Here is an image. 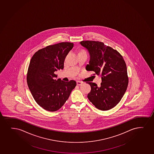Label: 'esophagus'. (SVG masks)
Returning a JSON list of instances; mask_svg holds the SVG:
<instances>
[{
  "label": "esophagus",
  "mask_w": 154,
  "mask_h": 154,
  "mask_svg": "<svg viewBox=\"0 0 154 154\" xmlns=\"http://www.w3.org/2000/svg\"><path fill=\"white\" fill-rule=\"evenodd\" d=\"M82 84V82H77V85H81Z\"/></svg>",
  "instance_id": "esophagus-1"
}]
</instances>
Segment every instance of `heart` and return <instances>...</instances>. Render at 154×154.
<instances>
[{"mask_svg": "<svg viewBox=\"0 0 154 154\" xmlns=\"http://www.w3.org/2000/svg\"><path fill=\"white\" fill-rule=\"evenodd\" d=\"M87 54V52L85 49L82 48H79L77 51V54L80 55V54Z\"/></svg>", "mask_w": 154, "mask_h": 154, "instance_id": "b5f03b06", "label": "heart"}]
</instances>
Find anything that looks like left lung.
I'll list each match as a JSON object with an SVG mask.
<instances>
[{"mask_svg": "<svg viewBox=\"0 0 154 154\" xmlns=\"http://www.w3.org/2000/svg\"><path fill=\"white\" fill-rule=\"evenodd\" d=\"M80 43L88 49L90 56L86 70L101 76L102 80L100 87L95 83L87 82L91 88L88 98L98 109L110 110L121 101L128 87L125 61L118 51L103 42L83 41Z\"/></svg>", "mask_w": 154, "mask_h": 154, "instance_id": "obj_1", "label": "left lung"}]
</instances>
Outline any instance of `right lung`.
I'll use <instances>...</instances> for the list:
<instances>
[{
  "label": "right lung",
  "mask_w": 154,
  "mask_h": 154,
  "mask_svg": "<svg viewBox=\"0 0 154 154\" xmlns=\"http://www.w3.org/2000/svg\"><path fill=\"white\" fill-rule=\"evenodd\" d=\"M74 44L61 42L38 50L31 59L27 75L29 90L35 101L46 110L54 112L68 100L76 82L55 79L56 71L63 69L65 57Z\"/></svg>",
  "instance_id": "add662e5"
}]
</instances>
